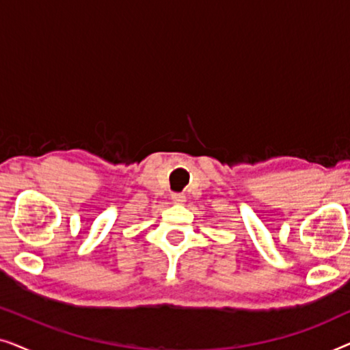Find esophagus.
Returning <instances> with one entry per match:
<instances>
[{
  "mask_svg": "<svg viewBox=\"0 0 350 350\" xmlns=\"http://www.w3.org/2000/svg\"><path fill=\"white\" fill-rule=\"evenodd\" d=\"M172 200H174L175 204H183L185 202V194L174 193V194H172Z\"/></svg>",
  "mask_w": 350,
  "mask_h": 350,
  "instance_id": "34e87169",
  "label": "esophagus"
}]
</instances>
